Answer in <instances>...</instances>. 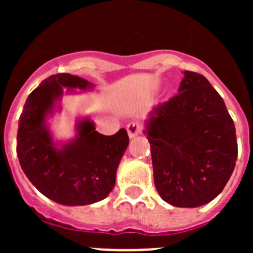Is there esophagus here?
<instances>
[{"label":"esophagus","instance_id":"esophagus-1","mask_svg":"<svg viewBox=\"0 0 253 253\" xmlns=\"http://www.w3.org/2000/svg\"><path fill=\"white\" fill-rule=\"evenodd\" d=\"M126 130H128L129 138H135L137 135H139L142 133V125L138 124V123H130L128 125Z\"/></svg>","mask_w":253,"mask_h":253}]
</instances>
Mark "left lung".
Listing matches in <instances>:
<instances>
[{
    "mask_svg": "<svg viewBox=\"0 0 253 253\" xmlns=\"http://www.w3.org/2000/svg\"><path fill=\"white\" fill-rule=\"evenodd\" d=\"M182 73L178 93L149 111L143 133L161 198L173 207L196 208L222 193L238 148L222 96L203 75Z\"/></svg>",
    "mask_w": 253,
    "mask_h": 253,
    "instance_id": "1",
    "label": "left lung"
}]
</instances>
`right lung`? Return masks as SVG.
Returning <instances> with one entry per match:
<instances>
[{
  "label": "right lung",
  "instance_id": "right-lung-1",
  "mask_svg": "<svg viewBox=\"0 0 253 253\" xmlns=\"http://www.w3.org/2000/svg\"><path fill=\"white\" fill-rule=\"evenodd\" d=\"M95 86L69 73L50 76L29 95L20 115V166L40 193L60 205L80 207L104 200L114 189L116 169L128 148L124 128L106 137L86 115L76 120L72 138L55 139L49 120L62 110V96L93 91Z\"/></svg>",
  "mask_w": 253,
  "mask_h": 253
}]
</instances>
